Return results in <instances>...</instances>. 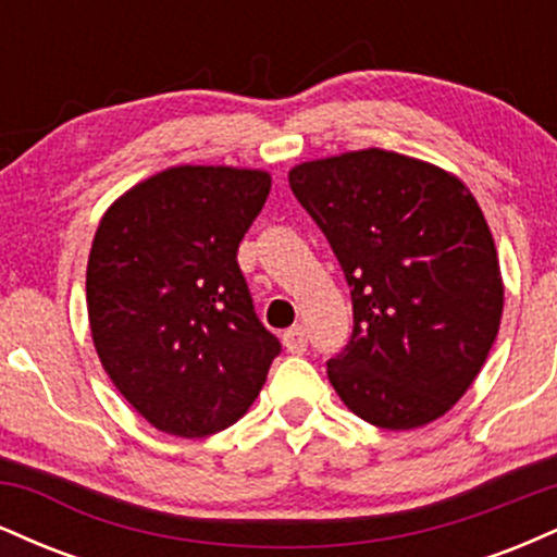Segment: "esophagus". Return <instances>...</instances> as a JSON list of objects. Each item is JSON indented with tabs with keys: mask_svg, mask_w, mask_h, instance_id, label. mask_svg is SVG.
I'll return each instance as SVG.
<instances>
[{
	"mask_svg": "<svg viewBox=\"0 0 557 557\" xmlns=\"http://www.w3.org/2000/svg\"><path fill=\"white\" fill-rule=\"evenodd\" d=\"M306 343H309V337H306V330L300 324L283 332V345L287 348V354H304Z\"/></svg>",
	"mask_w": 557,
	"mask_h": 557,
	"instance_id": "34e87169",
	"label": "esophagus"
}]
</instances>
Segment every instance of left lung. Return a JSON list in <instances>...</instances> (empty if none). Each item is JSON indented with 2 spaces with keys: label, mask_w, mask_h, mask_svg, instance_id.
<instances>
[{
  "label": "left lung",
  "mask_w": 557,
  "mask_h": 557,
  "mask_svg": "<svg viewBox=\"0 0 557 557\" xmlns=\"http://www.w3.org/2000/svg\"><path fill=\"white\" fill-rule=\"evenodd\" d=\"M341 261L354 335L327 376L356 417L389 432L445 417L474 385L503 319V274L474 194L453 172L387 149L287 172Z\"/></svg>",
  "instance_id": "obj_1"
}]
</instances>
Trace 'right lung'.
Here are the masks:
<instances>
[{
  "label": "right lung",
  "instance_id": "obj_1",
  "mask_svg": "<svg viewBox=\"0 0 557 557\" xmlns=\"http://www.w3.org/2000/svg\"><path fill=\"white\" fill-rule=\"evenodd\" d=\"M267 170L177 164L117 196L86 267L94 348L117 393L175 437H207L257 400L280 343L261 327L238 243Z\"/></svg>",
  "mask_w": 557,
  "mask_h": 557
}]
</instances>
